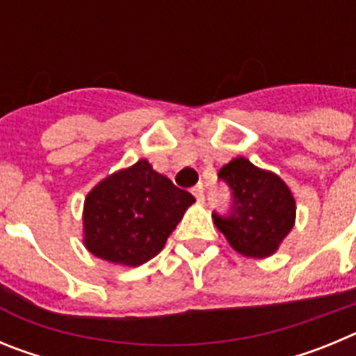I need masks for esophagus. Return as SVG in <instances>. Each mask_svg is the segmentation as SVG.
I'll use <instances>...</instances> for the list:
<instances>
[{"label": "esophagus", "instance_id": "obj_1", "mask_svg": "<svg viewBox=\"0 0 356 356\" xmlns=\"http://www.w3.org/2000/svg\"><path fill=\"white\" fill-rule=\"evenodd\" d=\"M193 194L196 196L197 203H203V201H205V194H203V185H196V187L193 188Z\"/></svg>", "mask_w": 356, "mask_h": 356}]
</instances>
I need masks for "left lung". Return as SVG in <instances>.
I'll use <instances>...</instances> for the list:
<instances>
[{
  "mask_svg": "<svg viewBox=\"0 0 356 356\" xmlns=\"http://www.w3.org/2000/svg\"><path fill=\"white\" fill-rule=\"evenodd\" d=\"M228 184L234 205L226 217L213 213V225L237 253L267 259L278 251L296 222V200L278 175L260 169L244 156L219 169Z\"/></svg>",
  "mask_w": 356,
  "mask_h": 356,
  "instance_id": "1",
  "label": "left lung"
}]
</instances>
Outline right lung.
<instances>
[{"instance_id":"add662e5","label":"right lung","mask_w":356,"mask_h":356,"mask_svg":"<svg viewBox=\"0 0 356 356\" xmlns=\"http://www.w3.org/2000/svg\"><path fill=\"white\" fill-rule=\"evenodd\" d=\"M194 196L140 159L92 187L83 203V246L118 266L137 267L162 251Z\"/></svg>"}]
</instances>
